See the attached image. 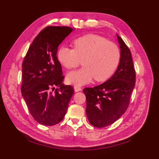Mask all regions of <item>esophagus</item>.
I'll use <instances>...</instances> for the list:
<instances>
[{"label":"esophagus","mask_w":159,"mask_h":159,"mask_svg":"<svg viewBox=\"0 0 159 159\" xmlns=\"http://www.w3.org/2000/svg\"><path fill=\"white\" fill-rule=\"evenodd\" d=\"M74 91H75L76 92H79V91H80L82 89H81V87H79V86H77V85H76V86H74Z\"/></svg>","instance_id":"esophagus-1"}]
</instances>
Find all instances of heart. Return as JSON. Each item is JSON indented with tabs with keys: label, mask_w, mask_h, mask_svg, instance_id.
<instances>
[{
	"label": "heart",
	"mask_w": 159,
	"mask_h": 159,
	"mask_svg": "<svg viewBox=\"0 0 159 159\" xmlns=\"http://www.w3.org/2000/svg\"><path fill=\"white\" fill-rule=\"evenodd\" d=\"M72 44L74 49L61 46L57 52L59 61L67 69L75 68L82 60L83 67L67 74L66 80L70 84L83 85L93 78L97 81H104L119 65V48L102 36L87 34L74 39Z\"/></svg>",
	"instance_id": "b5f03b06"
}]
</instances>
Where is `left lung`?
<instances>
[{"label":"left lung","instance_id":"1","mask_svg":"<svg viewBox=\"0 0 159 159\" xmlns=\"http://www.w3.org/2000/svg\"><path fill=\"white\" fill-rule=\"evenodd\" d=\"M120 60L116 72L106 82L83 89L86 96V113L90 124L103 128L113 124L126 112L135 85L136 74L131 52L117 35Z\"/></svg>","mask_w":159,"mask_h":159}]
</instances>
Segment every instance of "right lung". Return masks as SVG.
Instances as JSON below:
<instances>
[{
    "instance_id": "1",
    "label": "right lung",
    "mask_w": 159,
    "mask_h": 159,
    "mask_svg": "<svg viewBox=\"0 0 159 159\" xmlns=\"http://www.w3.org/2000/svg\"><path fill=\"white\" fill-rule=\"evenodd\" d=\"M72 31L69 26H47L36 36L23 61L22 96L40 124L59 123L74 94L73 87L63 83L61 65L57 57L58 46Z\"/></svg>"
}]
</instances>
